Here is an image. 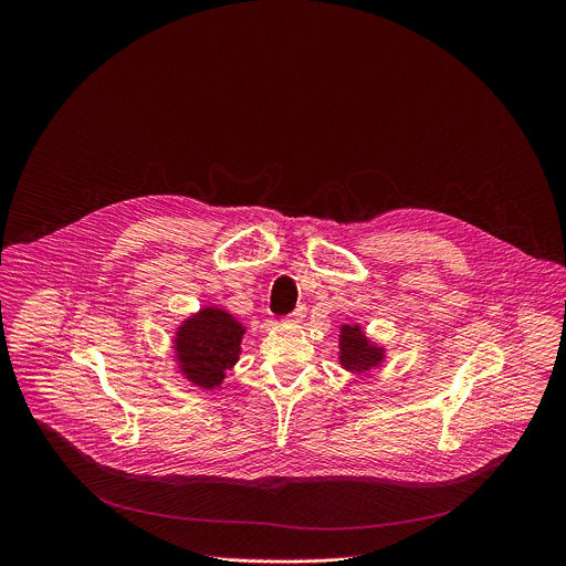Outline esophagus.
Instances as JSON below:
<instances>
[{"label": "esophagus", "instance_id": "esophagus-1", "mask_svg": "<svg viewBox=\"0 0 566 566\" xmlns=\"http://www.w3.org/2000/svg\"><path fill=\"white\" fill-rule=\"evenodd\" d=\"M302 317H306V308H304V304H302V306H297V308L289 315V322H300Z\"/></svg>", "mask_w": 566, "mask_h": 566}]
</instances>
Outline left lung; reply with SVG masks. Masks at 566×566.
<instances>
[{"label":"left lung","mask_w":566,"mask_h":566,"mask_svg":"<svg viewBox=\"0 0 566 566\" xmlns=\"http://www.w3.org/2000/svg\"><path fill=\"white\" fill-rule=\"evenodd\" d=\"M338 360L340 367L354 376H367L380 369L387 352L380 343H374L360 325H343L338 338Z\"/></svg>","instance_id":"obj_1"}]
</instances>
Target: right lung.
Masks as SVG:
<instances>
[{"label": "right lung", "mask_w": 566, "mask_h": 566, "mask_svg": "<svg viewBox=\"0 0 566 566\" xmlns=\"http://www.w3.org/2000/svg\"><path fill=\"white\" fill-rule=\"evenodd\" d=\"M247 327L217 304L201 306L179 322L172 338L179 374L201 389H217L226 369L234 367L241 354Z\"/></svg>", "instance_id": "add662e5"}]
</instances>
